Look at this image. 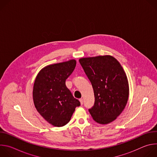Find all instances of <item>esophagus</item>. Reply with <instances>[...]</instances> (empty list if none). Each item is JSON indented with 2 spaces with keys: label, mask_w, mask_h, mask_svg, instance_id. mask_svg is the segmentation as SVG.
I'll list each match as a JSON object with an SVG mask.
<instances>
[{
  "label": "esophagus",
  "mask_w": 157,
  "mask_h": 157,
  "mask_svg": "<svg viewBox=\"0 0 157 157\" xmlns=\"http://www.w3.org/2000/svg\"><path fill=\"white\" fill-rule=\"evenodd\" d=\"M79 101H80L81 104V105H82V104H83V99H82V98L79 99Z\"/></svg>",
  "instance_id": "34e87169"
}]
</instances>
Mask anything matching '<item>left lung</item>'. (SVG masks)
Wrapping results in <instances>:
<instances>
[{
	"label": "left lung",
	"instance_id": "8db88e82",
	"mask_svg": "<svg viewBox=\"0 0 157 157\" xmlns=\"http://www.w3.org/2000/svg\"><path fill=\"white\" fill-rule=\"evenodd\" d=\"M79 61L94 90L95 102L89 113L100 124L113 122L125 109L129 95L122 66L110 55L82 58Z\"/></svg>",
	"mask_w": 157,
	"mask_h": 157
}]
</instances>
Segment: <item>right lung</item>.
<instances>
[{"instance_id": "right-lung-1", "label": "right lung", "mask_w": 157, "mask_h": 157, "mask_svg": "<svg viewBox=\"0 0 157 157\" xmlns=\"http://www.w3.org/2000/svg\"><path fill=\"white\" fill-rule=\"evenodd\" d=\"M75 59L48 65L38 73L33 84V99L38 113L49 124H68L80 102L67 88L65 81L74 71Z\"/></svg>"}]
</instances>
